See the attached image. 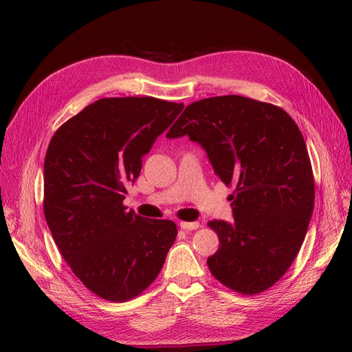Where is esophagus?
<instances>
[{"instance_id":"34e87169","label":"esophagus","mask_w":352,"mask_h":352,"mask_svg":"<svg viewBox=\"0 0 352 352\" xmlns=\"http://www.w3.org/2000/svg\"><path fill=\"white\" fill-rule=\"evenodd\" d=\"M199 228L198 221H180V229L184 230H194Z\"/></svg>"}]
</instances>
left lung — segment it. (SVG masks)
<instances>
[{"label": "left lung", "mask_w": 352, "mask_h": 352, "mask_svg": "<svg viewBox=\"0 0 352 352\" xmlns=\"http://www.w3.org/2000/svg\"><path fill=\"white\" fill-rule=\"evenodd\" d=\"M204 148L230 195L233 221L211 220L220 247L208 257L232 291L269 289L291 267L314 208V177L300 127L283 109L241 95L189 104L167 138Z\"/></svg>", "instance_id": "obj_1"}]
</instances>
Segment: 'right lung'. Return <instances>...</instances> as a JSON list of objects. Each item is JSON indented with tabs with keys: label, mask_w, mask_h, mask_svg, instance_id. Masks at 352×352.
Wrapping results in <instances>:
<instances>
[{
	"label": "right lung",
	"mask_w": 352,
	"mask_h": 352,
	"mask_svg": "<svg viewBox=\"0 0 352 352\" xmlns=\"http://www.w3.org/2000/svg\"><path fill=\"white\" fill-rule=\"evenodd\" d=\"M184 104L153 97L101 98L61 124L44 162V214L72 272L89 291L124 302L162 270L177 228L123 206L142 157Z\"/></svg>",
	"instance_id": "1"
}]
</instances>
